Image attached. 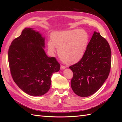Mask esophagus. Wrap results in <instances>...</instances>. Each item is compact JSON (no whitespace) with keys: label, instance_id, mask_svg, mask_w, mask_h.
I'll return each instance as SVG.
<instances>
[{"label":"esophagus","instance_id":"obj_1","mask_svg":"<svg viewBox=\"0 0 122 122\" xmlns=\"http://www.w3.org/2000/svg\"><path fill=\"white\" fill-rule=\"evenodd\" d=\"M66 68V66H64L63 65H61V69H64Z\"/></svg>","mask_w":122,"mask_h":122}]
</instances>
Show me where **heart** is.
Masks as SVG:
<instances>
[{"instance_id": "heart-1", "label": "heart", "mask_w": 122, "mask_h": 122, "mask_svg": "<svg viewBox=\"0 0 122 122\" xmlns=\"http://www.w3.org/2000/svg\"><path fill=\"white\" fill-rule=\"evenodd\" d=\"M48 47L51 52L58 48L60 58L68 64L76 63L82 59L86 50L89 37L82 30H71L56 32L51 36Z\"/></svg>"}]
</instances>
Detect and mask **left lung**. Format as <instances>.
I'll list each match as a JSON object with an SVG mask.
<instances>
[{
    "label": "left lung",
    "mask_w": 122,
    "mask_h": 122,
    "mask_svg": "<svg viewBox=\"0 0 122 122\" xmlns=\"http://www.w3.org/2000/svg\"><path fill=\"white\" fill-rule=\"evenodd\" d=\"M111 66L109 43L99 32H94L82 59L69 67L73 72L72 90L81 97L94 94L107 79Z\"/></svg>",
    "instance_id": "8db88e82"
}]
</instances>
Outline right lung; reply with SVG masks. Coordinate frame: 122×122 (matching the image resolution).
Returning a JSON list of instances; mask_svg holds the SVG:
<instances>
[{"label":"right lung","instance_id":"add662e5","mask_svg":"<svg viewBox=\"0 0 122 122\" xmlns=\"http://www.w3.org/2000/svg\"><path fill=\"white\" fill-rule=\"evenodd\" d=\"M43 47L45 39L40 33L25 28L9 48L12 79L20 89L32 96L46 94L50 88L52 75L60 69L56 58H49Z\"/></svg>","mask_w":122,"mask_h":122}]
</instances>
